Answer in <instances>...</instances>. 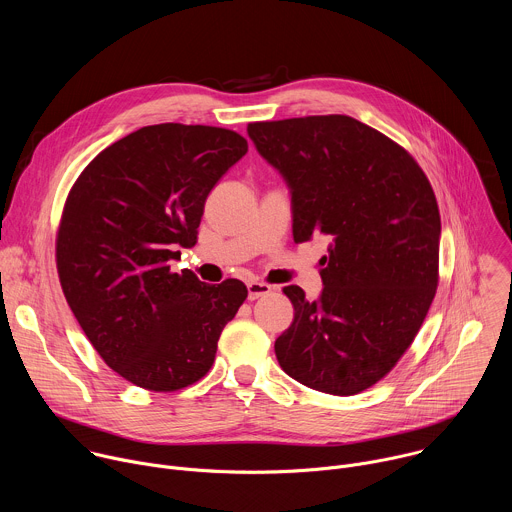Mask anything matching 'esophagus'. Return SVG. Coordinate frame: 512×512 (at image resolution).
Returning <instances> with one entry per match:
<instances>
[{"mask_svg": "<svg viewBox=\"0 0 512 512\" xmlns=\"http://www.w3.org/2000/svg\"><path fill=\"white\" fill-rule=\"evenodd\" d=\"M269 293H271V285H267V283H259V281L247 283V297H249L251 301H255V299H259V297H265V295H269Z\"/></svg>", "mask_w": 512, "mask_h": 512, "instance_id": "34e87169", "label": "esophagus"}]
</instances>
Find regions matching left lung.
<instances>
[{"label": "left lung", "instance_id": "8db88e82", "mask_svg": "<svg viewBox=\"0 0 512 512\" xmlns=\"http://www.w3.org/2000/svg\"><path fill=\"white\" fill-rule=\"evenodd\" d=\"M247 132L289 187L295 243L329 239L321 295L283 287L295 315L275 339L277 362L311 390L360 394L404 356L434 299V191L400 144L352 116L251 122Z\"/></svg>", "mask_w": 512, "mask_h": 512}]
</instances>
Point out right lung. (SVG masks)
<instances>
[{"instance_id": "obj_1", "label": "right lung", "mask_w": 512, "mask_h": 512, "mask_svg": "<svg viewBox=\"0 0 512 512\" xmlns=\"http://www.w3.org/2000/svg\"><path fill=\"white\" fill-rule=\"evenodd\" d=\"M227 128L144 126L104 148L74 183L56 263L66 301L100 358L150 392H175L213 366L223 327L247 297L173 271L197 243L211 189L245 156Z\"/></svg>"}]
</instances>
